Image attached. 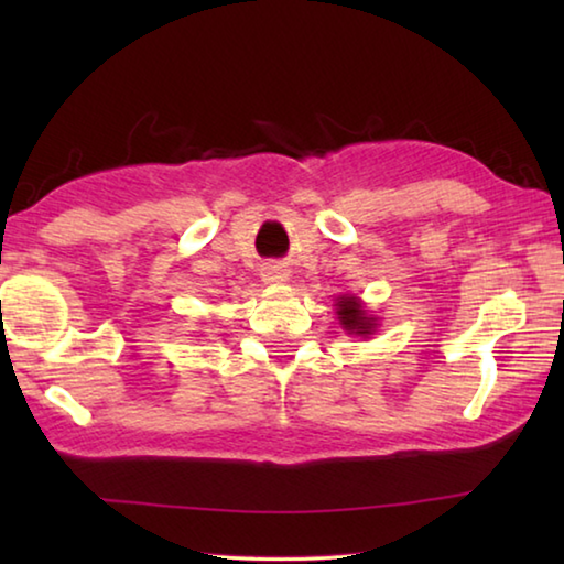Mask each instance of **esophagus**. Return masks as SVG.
Segmentation results:
<instances>
[{"label": "esophagus", "mask_w": 564, "mask_h": 564, "mask_svg": "<svg viewBox=\"0 0 564 564\" xmlns=\"http://www.w3.org/2000/svg\"><path fill=\"white\" fill-rule=\"evenodd\" d=\"M263 281L275 283V281H285V273L279 265H269V269H263Z\"/></svg>", "instance_id": "esophagus-1"}]
</instances>
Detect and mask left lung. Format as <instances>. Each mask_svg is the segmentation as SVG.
<instances>
[{
    "label": "left lung",
    "mask_w": 564,
    "mask_h": 564,
    "mask_svg": "<svg viewBox=\"0 0 564 564\" xmlns=\"http://www.w3.org/2000/svg\"><path fill=\"white\" fill-rule=\"evenodd\" d=\"M338 316H340L343 326H346V330L358 333V336H366V333L376 328L373 318H366V313H362L360 303L356 299H340L338 301Z\"/></svg>",
    "instance_id": "1"
}]
</instances>
